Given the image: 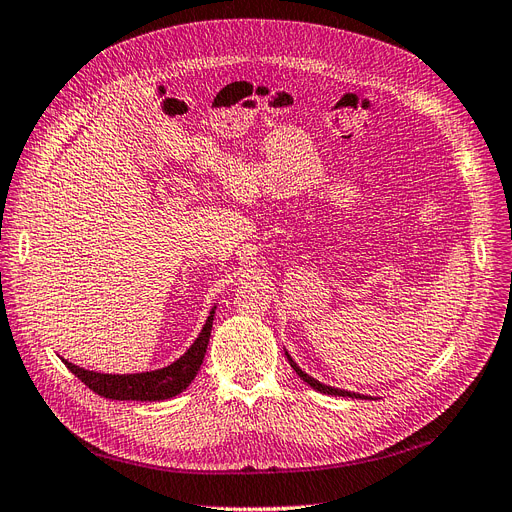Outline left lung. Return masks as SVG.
Instances as JSON below:
<instances>
[{
    "label": "left lung",
    "mask_w": 512,
    "mask_h": 512,
    "mask_svg": "<svg viewBox=\"0 0 512 512\" xmlns=\"http://www.w3.org/2000/svg\"><path fill=\"white\" fill-rule=\"evenodd\" d=\"M286 359H288V363H290V367L297 371L299 374V378L303 380V382H307L309 386H312V389H316V391H320V393H324V395H337V397H359V399H371V397H367V395H359V393H352V391H344V389H335V386H329V384H322V382H318L316 378H312L309 374H305V371L294 363V359L292 356L286 352Z\"/></svg>",
    "instance_id": "8db88e82"
}]
</instances>
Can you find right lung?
<instances>
[{
  "instance_id": "right-lung-1",
  "label": "right lung",
  "mask_w": 512,
  "mask_h": 512,
  "mask_svg": "<svg viewBox=\"0 0 512 512\" xmlns=\"http://www.w3.org/2000/svg\"><path fill=\"white\" fill-rule=\"evenodd\" d=\"M215 316V305L207 316V322L200 335L194 339V344L188 348L183 356L168 367L143 371V374H98V371H89L79 365H74L66 359L64 365L79 378L83 384H87L91 391L106 397V399H119V401H162L179 395L181 391L188 389L192 380L196 378L200 365L205 361L207 344L211 337Z\"/></svg>"
}]
</instances>
